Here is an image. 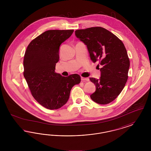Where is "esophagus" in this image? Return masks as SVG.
<instances>
[{"label": "esophagus", "instance_id": "34e87169", "mask_svg": "<svg viewBox=\"0 0 151 151\" xmlns=\"http://www.w3.org/2000/svg\"><path fill=\"white\" fill-rule=\"evenodd\" d=\"M81 80L82 81H89V79L88 78H83V77H81Z\"/></svg>", "mask_w": 151, "mask_h": 151}]
</instances>
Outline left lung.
Returning a JSON list of instances; mask_svg holds the SVG:
<instances>
[{
    "instance_id": "obj_1",
    "label": "left lung",
    "mask_w": 151,
    "mask_h": 151,
    "mask_svg": "<svg viewBox=\"0 0 151 151\" xmlns=\"http://www.w3.org/2000/svg\"><path fill=\"white\" fill-rule=\"evenodd\" d=\"M75 36L87 47L92 61H99L101 77L91 78L96 91L90 97L95 102L105 105L121 93L128 79L129 60L124 44L116 36L102 27L79 29Z\"/></svg>"
}]
</instances>
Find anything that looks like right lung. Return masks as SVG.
Wrapping results in <instances>:
<instances>
[{
    "instance_id": "add662e5",
    "label": "right lung",
    "mask_w": 151,
    "mask_h": 151,
    "mask_svg": "<svg viewBox=\"0 0 151 151\" xmlns=\"http://www.w3.org/2000/svg\"><path fill=\"white\" fill-rule=\"evenodd\" d=\"M73 30H49L32 40L24 57V76L35 99L43 107L58 109L65 105L72 87L80 83L78 74L62 76L55 72L61 43Z\"/></svg>"
}]
</instances>
